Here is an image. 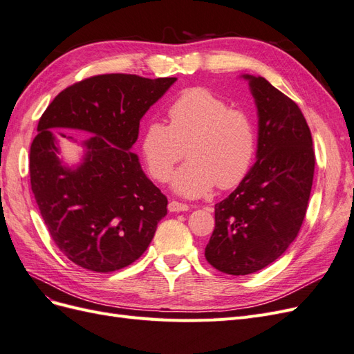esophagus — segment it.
I'll use <instances>...</instances> for the list:
<instances>
[{
	"instance_id": "obj_1",
	"label": "esophagus",
	"mask_w": 354,
	"mask_h": 354,
	"mask_svg": "<svg viewBox=\"0 0 354 354\" xmlns=\"http://www.w3.org/2000/svg\"><path fill=\"white\" fill-rule=\"evenodd\" d=\"M168 209H169L171 212H181V211H187V209H189V205H187V203L178 202V201H169Z\"/></svg>"
}]
</instances>
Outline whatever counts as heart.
I'll use <instances>...</instances> for the list:
<instances>
[{"label": "heart", "instance_id": "obj_1", "mask_svg": "<svg viewBox=\"0 0 354 354\" xmlns=\"http://www.w3.org/2000/svg\"><path fill=\"white\" fill-rule=\"evenodd\" d=\"M186 155L173 181L177 194L207 195L217 185L227 190L248 176L257 153V133L251 115L207 88H189L171 103L168 125L151 121L140 138L149 174L165 183Z\"/></svg>", "mask_w": 354, "mask_h": 354}]
</instances>
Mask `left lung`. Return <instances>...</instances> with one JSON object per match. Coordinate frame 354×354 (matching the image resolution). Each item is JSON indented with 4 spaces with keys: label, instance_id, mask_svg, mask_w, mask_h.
Here are the masks:
<instances>
[{
    "label": "left lung",
    "instance_id": "1",
    "mask_svg": "<svg viewBox=\"0 0 354 354\" xmlns=\"http://www.w3.org/2000/svg\"><path fill=\"white\" fill-rule=\"evenodd\" d=\"M243 78L259 111L257 162L216 203V227L205 248L207 261L233 276L264 269L294 242L315 174L312 133L298 104L263 77Z\"/></svg>",
    "mask_w": 354,
    "mask_h": 354
}]
</instances>
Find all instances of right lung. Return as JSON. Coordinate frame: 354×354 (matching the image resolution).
<instances>
[{"instance_id": "right-lung-1", "label": "right lung", "mask_w": 354, "mask_h": 354, "mask_svg": "<svg viewBox=\"0 0 354 354\" xmlns=\"http://www.w3.org/2000/svg\"><path fill=\"white\" fill-rule=\"evenodd\" d=\"M176 80L95 75L59 93L39 118L29 153L30 187L51 239L82 269L108 273L130 266L165 217L167 196L130 149L143 115ZM62 129L93 134L83 142L77 169L57 156L55 136L72 138Z\"/></svg>"}]
</instances>
